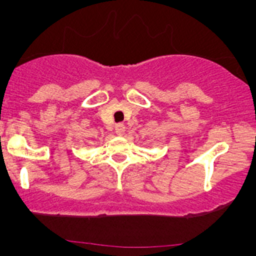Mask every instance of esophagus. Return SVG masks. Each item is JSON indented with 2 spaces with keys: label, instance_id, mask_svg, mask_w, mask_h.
Here are the masks:
<instances>
[{
  "label": "esophagus",
  "instance_id": "esophagus-1",
  "mask_svg": "<svg viewBox=\"0 0 256 256\" xmlns=\"http://www.w3.org/2000/svg\"><path fill=\"white\" fill-rule=\"evenodd\" d=\"M125 130H126V128H125V125H124V124H116V126H115V132L118 134V136H122L124 134H125Z\"/></svg>",
  "mask_w": 256,
  "mask_h": 256
}]
</instances>
